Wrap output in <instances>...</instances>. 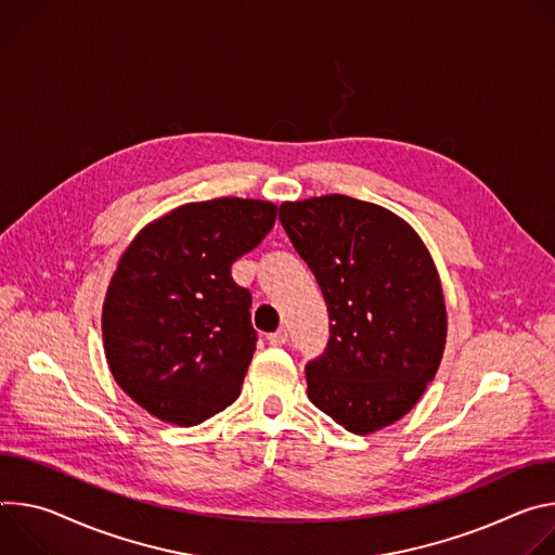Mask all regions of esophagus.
<instances>
[{
	"instance_id": "34e87169",
	"label": "esophagus",
	"mask_w": 555,
	"mask_h": 555,
	"mask_svg": "<svg viewBox=\"0 0 555 555\" xmlns=\"http://www.w3.org/2000/svg\"><path fill=\"white\" fill-rule=\"evenodd\" d=\"M267 339H269V344H271V346H282V344H286V339H288V333H286L284 328H280V331L271 333Z\"/></svg>"
}]
</instances>
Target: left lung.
Returning <instances> with one entry per match:
<instances>
[{
  "label": "left lung",
  "instance_id": "8db88e82",
  "mask_svg": "<svg viewBox=\"0 0 555 555\" xmlns=\"http://www.w3.org/2000/svg\"><path fill=\"white\" fill-rule=\"evenodd\" d=\"M280 222L328 306V346L306 365L311 403L352 435L392 425L446 350V297L425 242L390 209L341 194L282 203Z\"/></svg>",
  "mask_w": 555,
  "mask_h": 555
}]
</instances>
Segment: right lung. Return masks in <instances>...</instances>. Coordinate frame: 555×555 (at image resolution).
<instances>
[{"label": "right lung", "instance_id": "add662e5", "mask_svg": "<svg viewBox=\"0 0 555 555\" xmlns=\"http://www.w3.org/2000/svg\"><path fill=\"white\" fill-rule=\"evenodd\" d=\"M254 198L180 205L145 224L109 280L103 348L114 382L152 416L198 425L240 395L256 352L251 293L231 264L275 224Z\"/></svg>", "mask_w": 555, "mask_h": 555}]
</instances>
